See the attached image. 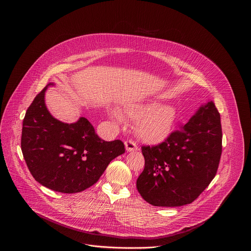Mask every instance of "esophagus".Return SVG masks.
<instances>
[{
    "label": "esophagus",
    "instance_id": "esophagus-1",
    "mask_svg": "<svg viewBox=\"0 0 251 251\" xmlns=\"http://www.w3.org/2000/svg\"><path fill=\"white\" fill-rule=\"evenodd\" d=\"M125 147H126V150L128 152H134V151L138 150V147L136 145V143H134L132 140H127L125 142Z\"/></svg>",
    "mask_w": 251,
    "mask_h": 251
}]
</instances>
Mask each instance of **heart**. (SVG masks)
<instances>
[{
  "mask_svg": "<svg viewBox=\"0 0 251 251\" xmlns=\"http://www.w3.org/2000/svg\"><path fill=\"white\" fill-rule=\"evenodd\" d=\"M126 115L137 122V133L145 141L161 142L169 137L176 119V109L172 105H147L132 104L126 107ZM111 116L117 121L123 120L122 114L111 111Z\"/></svg>",
  "mask_w": 251,
  "mask_h": 251,
  "instance_id": "1",
  "label": "heart"
}]
</instances>
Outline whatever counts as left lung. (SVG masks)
Masks as SVG:
<instances>
[{
    "instance_id": "1",
    "label": "left lung",
    "mask_w": 251,
    "mask_h": 251,
    "mask_svg": "<svg viewBox=\"0 0 251 251\" xmlns=\"http://www.w3.org/2000/svg\"><path fill=\"white\" fill-rule=\"evenodd\" d=\"M221 115L212 101L155 146H142L145 168L137 178L141 197L155 206L193 202L217 174L222 155Z\"/></svg>"
}]
</instances>
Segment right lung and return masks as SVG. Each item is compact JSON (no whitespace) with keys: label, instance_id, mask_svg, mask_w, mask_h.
Segmentation results:
<instances>
[{"label":"right lung","instance_id":"add662e5","mask_svg":"<svg viewBox=\"0 0 251 251\" xmlns=\"http://www.w3.org/2000/svg\"><path fill=\"white\" fill-rule=\"evenodd\" d=\"M48 84L27 108L21 148L26 166L41 185L59 193H79L94 185L109 163L125 153L123 142L98 137L91 123L80 117L75 123L53 118L45 103Z\"/></svg>","mask_w":251,"mask_h":251}]
</instances>
